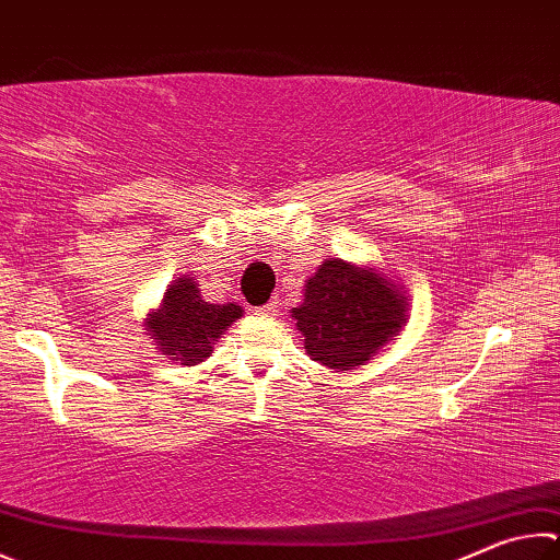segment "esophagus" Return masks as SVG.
Listing matches in <instances>:
<instances>
[{"instance_id": "obj_1", "label": "esophagus", "mask_w": 560, "mask_h": 560, "mask_svg": "<svg viewBox=\"0 0 560 560\" xmlns=\"http://www.w3.org/2000/svg\"><path fill=\"white\" fill-rule=\"evenodd\" d=\"M277 311H279V301L271 299L267 306H261V308H257L254 313H257V315H277Z\"/></svg>"}]
</instances>
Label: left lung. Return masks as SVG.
I'll return each instance as SVG.
<instances>
[{"label":"left lung","mask_w":560,"mask_h":560,"mask_svg":"<svg viewBox=\"0 0 560 560\" xmlns=\"http://www.w3.org/2000/svg\"><path fill=\"white\" fill-rule=\"evenodd\" d=\"M308 358L332 372L358 370L409 323L401 281L372 264L325 259L291 311Z\"/></svg>","instance_id":"left-lung-1"}]
</instances>
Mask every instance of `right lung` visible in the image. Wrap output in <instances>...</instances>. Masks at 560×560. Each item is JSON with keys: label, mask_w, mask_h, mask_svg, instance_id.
Returning a JSON list of instances; mask_svg holds the SVG:
<instances>
[{"label": "right lung", "mask_w": 560, "mask_h": 560, "mask_svg": "<svg viewBox=\"0 0 560 560\" xmlns=\"http://www.w3.org/2000/svg\"><path fill=\"white\" fill-rule=\"evenodd\" d=\"M237 303H210L192 273H180L168 283L156 308H149L144 330L161 354L183 368L206 362L232 323L242 318Z\"/></svg>", "instance_id": "obj_1"}]
</instances>
